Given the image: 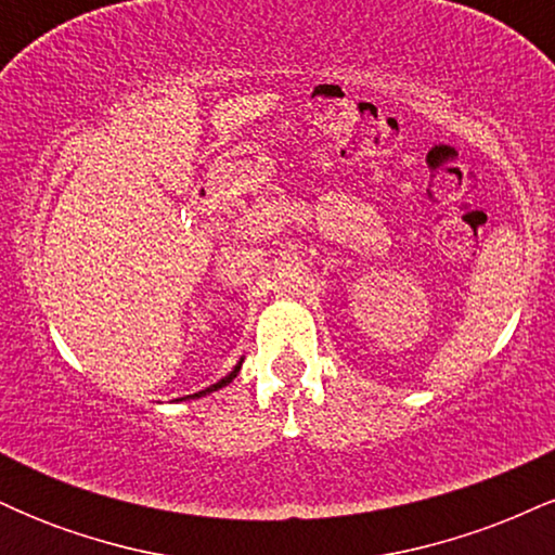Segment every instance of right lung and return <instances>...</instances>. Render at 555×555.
<instances>
[{
	"instance_id": "obj_1",
	"label": "right lung",
	"mask_w": 555,
	"mask_h": 555,
	"mask_svg": "<svg viewBox=\"0 0 555 555\" xmlns=\"http://www.w3.org/2000/svg\"><path fill=\"white\" fill-rule=\"evenodd\" d=\"M240 367H242V360L237 362V365H234V367H232V373H229V375H224V378H221V380H216V384H214V386L203 388V391H197V393H190V397H182V399H201V397H206V393H214V391H219V388H224L227 384H232V380H234V378H237Z\"/></svg>"
}]
</instances>
